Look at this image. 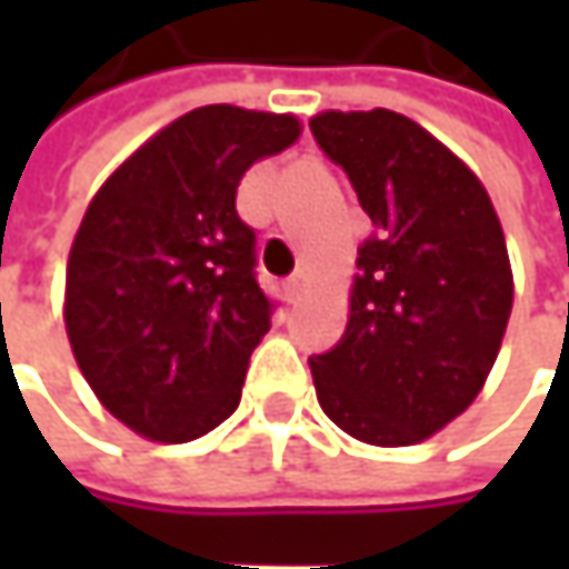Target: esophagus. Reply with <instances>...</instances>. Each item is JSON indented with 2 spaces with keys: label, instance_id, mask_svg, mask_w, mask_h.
I'll return each mask as SVG.
<instances>
[{
  "label": "esophagus",
  "instance_id": "obj_1",
  "mask_svg": "<svg viewBox=\"0 0 569 569\" xmlns=\"http://www.w3.org/2000/svg\"><path fill=\"white\" fill-rule=\"evenodd\" d=\"M302 289H306V273H296V277H289V280H286V299H289V302H296Z\"/></svg>",
  "mask_w": 569,
  "mask_h": 569
}]
</instances>
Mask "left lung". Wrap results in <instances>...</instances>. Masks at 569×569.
<instances>
[{
    "instance_id": "1",
    "label": "left lung",
    "mask_w": 569,
    "mask_h": 569,
    "mask_svg": "<svg viewBox=\"0 0 569 569\" xmlns=\"http://www.w3.org/2000/svg\"><path fill=\"white\" fill-rule=\"evenodd\" d=\"M309 128L376 227L346 336L309 359L316 398L366 445H418L478 398L501 352L513 273L498 210L478 173L405 114L322 111Z\"/></svg>"
}]
</instances>
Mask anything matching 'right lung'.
Returning a JSON list of instances; mask_svg holds the SVG:
<instances>
[{
    "label": "right lung",
    "mask_w": 569,
    "mask_h": 569,
    "mask_svg": "<svg viewBox=\"0 0 569 569\" xmlns=\"http://www.w3.org/2000/svg\"><path fill=\"white\" fill-rule=\"evenodd\" d=\"M299 134L296 114L193 108L91 197L64 270V332L91 392L134 435L183 445L237 411L273 309L237 187Z\"/></svg>",
    "instance_id": "right-lung-1"
}]
</instances>
